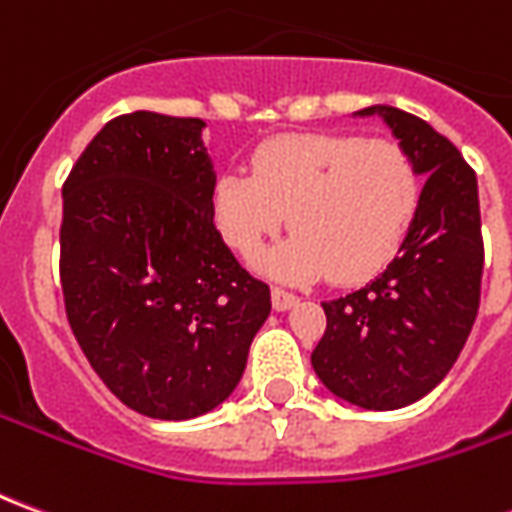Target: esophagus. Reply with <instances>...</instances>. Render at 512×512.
<instances>
[{"instance_id": "obj_1", "label": "esophagus", "mask_w": 512, "mask_h": 512, "mask_svg": "<svg viewBox=\"0 0 512 512\" xmlns=\"http://www.w3.org/2000/svg\"><path fill=\"white\" fill-rule=\"evenodd\" d=\"M296 301H299V299H296L293 293H288V290H282V288L271 290V304H274V310H277V312L290 310V307H293Z\"/></svg>"}]
</instances>
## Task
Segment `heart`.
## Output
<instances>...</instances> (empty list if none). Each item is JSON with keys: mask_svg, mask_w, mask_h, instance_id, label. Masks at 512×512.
<instances>
[{"mask_svg": "<svg viewBox=\"0 0 512 512\" xmlns=\"http://www.w3.org/2000/svg\"><path fill=\"white\" fill-rule=\"evenodd\" d=\"M422 200L414 156L395 139L362 134H282L255 147L249 172L213 186V219L235 255L255 257L285 224L293 230L271 274L351 285L395 257Z\"/></svg>", "mask_w": 512, "mask_h": 512, "instance_id": "heart-1", "label": "heart"}]
</instances>
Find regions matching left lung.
Segmentation results:
<instances>
[{
	"instance_id": "1",
	"label": "left lung",
	"mask_w": 512,
	"mask_h": 512,
	"mask_svg": "<svg viewBox=\"0 0 512 512\" xmlns=\"http://www.w3.org/2000/svg\"><path fill=\"white\" fill-rule=\"evenodd\" d=\"M428 175L397 257L362 290L323 301L312 367L334 395L376 411L425 397L450 373L480 307L483 233L474 169L447 136L395 106H370Z\"/></svg>"
}]
</instances>
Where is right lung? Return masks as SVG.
<instances>
[{
	"mask_svg": "<svg viewBox=\"0 0 512 512\" xmlns=\"http://www.w3.org/2000/svg\"><path fill=\"white\" fill-rule=\"evenodd\" d=\"M200 117L109 120L62 183L60 282L73 337L106 389L153 419L200 417L244 376L266 282L213 224Z\"/></svg>",
	"mask_w": 512,
	"mask_h": 512,
	"instance_id": "right-lung-1",
	"label": "right lung"
}]
</instances>
